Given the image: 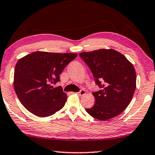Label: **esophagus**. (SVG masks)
I'll return each mask as SVG.
<instances>
[{
  "mask_svg": "<svg viewBox=\"0 0 155 155\" xmlns=\"http://www.w3.org/2000/svg\"><path fill=\"white\" fill-rule=\"evenodd\" d=\"M85 90H81L79 92H77V94L78 96H83V95H85Z\"/></svg>",
  "mask_w": 155,
  "mask_h": 155,
  "instance_id": "1",
  "label": "esophagus"
}]
</instances>
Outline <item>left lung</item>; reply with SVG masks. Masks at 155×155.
<instances>
[{
	"label": "left lung",
	"instance_id": "8db88e82",
	"mask_svg": "<svg viewBox=\"0 0 155 155\" xmlns=\"http://www.w3.org/2000/svg\"><path fill=\"white\" fill-rule=\"evenodd\" d=\"M79 56L90 68L96 83L101 88L92 93L95 104L86 111L102 121L121 114L130 104L136 88L133 64L114 49L83 52Z\"/></svg>",
	"mask_w": 155,
	"mask_h": 155
}]
</instances>
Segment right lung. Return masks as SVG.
I'll use <instances>...</instances> for the list:
<instances>
[{
  "mask_svg": "<svg viewBox=\"0 0 155 155\" xmlns=\"http://www.w3.org/2000/svg\"><path fill=\"white\" fill-rule=\"evenodd\" d=\"M77 53L37 51L18 60L14 87L22 104L39 117H48L61 109L67 101L61 87H54L59 74Z\"/></svg>",
  "mask_w": 155,
  "mask_h": 155,
  "instance_id": "right-lung-1",
  "label": "right lung"
}]
</instances>
